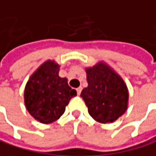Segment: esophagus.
Listing matches in <instances>:
<instances>
[{
  "instance_id": "obj_1",
  "label": "esophagus",
  "mask_w": 156,
  "mask_h": 156,
  "mask_svg": "<svg viewBox=\"0 0 156 156\" xmlns=\"http://www.w3.org/2000/svg\"><path fill=\"white\" fill-rule=\"evenodd\" d=\"M81 90H82V88L81 87H80V88H77L76 89V93H77V95H80V93H81Z\"/></svg>"
}]
</instances>
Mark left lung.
Here are the masks:
<instances>
[{
	"instance_id": "8db88e82",
	"label": "left lung",
	"mask_w": 156,
	"mask_h": 156,
	"mask_svg": "<svg viewBox=\"0 0 156 156\" xmlns=\"http://www.w3.org/2000/svg\"><path fill=\"white\" fill-rule=\"evenodd\" d=\"M88 87L80 97L90 115L98 122L118 120L128 109L129 90L122 77L107 63L100 61L85 68Z\"/></svg>"
}]
</instances>
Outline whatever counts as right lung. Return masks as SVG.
<instances>
[{"label": "right lung", "mask_w": 156, "mask_h": 156, "mask_svg": "<svg viewBox=\"0 0 156 156\" xmlns=\"http://www.w3.org/2000/svg\"><path fill=\"white\" fill-rule=\"evenodd\" d=\"M60 66L55 61H44L31 75L24 88V105L30 115L41 123L58 120L76 91L67 84L66 77H60Z\"/></svg>", "instance_id": "obj_1"}]
</instances>
